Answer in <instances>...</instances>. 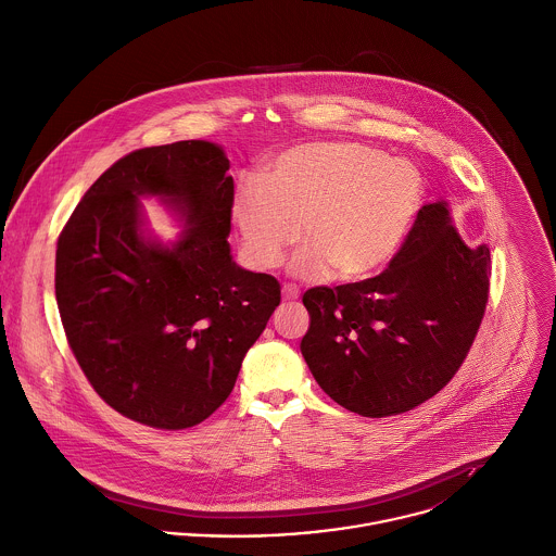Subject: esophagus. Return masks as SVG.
Returning a JSON list of instances; mask_svg holds the SVG:
<instances>
[{
	"label": "esophagus",
	"mask_w": 556,
	"mask_h": 556,
	"mask_svg": "<svg viewBox=\"0 0 556 556\" xmlns=\"http://www.w3.org/2000/svg\"><path fill=\"white\" fill-rule=\"evenodd\" d=\"M300 298V289L295 285H285L282 287V300L285 302H295Z\"/></svg>",
	"instance_id": "obj_1"
}]
</instances>
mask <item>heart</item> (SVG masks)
<instances>
[{"mask_svg":"<svg viewBox=\"0 0 556 556\" xmlns=\"http://www.w3.org/2000/svg\"><path fill=\"white\" fill-rule=\"evenodd\" d=\"M421 202L419 172L361 143L324 141L276 156L267 178L248 174L232 198L245 256L263 269L302 248L291 269L302 278L354 280L380 269L402 243Z\"/></svg>","mask_w":556,"mask_h":556,"instance_id":"heart-1","label":"heart"}]
</instances>
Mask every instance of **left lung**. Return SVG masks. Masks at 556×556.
I'll return each instance as SVG.
<instances>
[{
  "label": "left lung",
  "mask_w": 556,
  "mask_h": 556,
  "mask_svg": "<svg viewBox=\"0 0 556 556\" xmlns=\"http://www.w3.org/2000/svg\"><path fill=\"white\" fill-rule=\"evenodd\" d=\"M489 276V248H467L445 204H426L382 274L304 293L311 328L302 356L343 408L363 417L406 413L463 365L486 308Z\"/></svg>",
  "instance_id": "8db88e82"
}]
</instances>
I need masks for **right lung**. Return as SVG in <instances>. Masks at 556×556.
<instances>
[{
    "mask_svg": "<svg viewBox=\"0 0 556 556\" xmlns=\"http://www.w3.org/2000/svg\"><path fill=\"white\" fill-rule=\"evenodd\" d=\"M208 141L126 154L85 193L56 245V302L96 393L124 417L191 428L230 395L243 356L280 304V282L230 256L235 182ZM139 194L190 228L174 249L140 235Z\"/></svg>",
    "mask_w": 556,
    "mask_h": 556,
    "instance_id": "1",
    "label": "right lung"
}]
</instances>
